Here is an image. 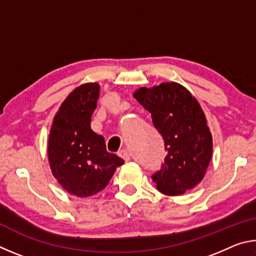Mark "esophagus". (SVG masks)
I'll return each mask as SVG.
<instances>
[{"mask_svg":"<svg viewBox=\"0 0 256 256\" xmlns=\"http://www.w3.org/2000/svg\"><path fill=\"white\" fill-rule=\"evenodd\" d=\"M118 156L120 158H123L125 162H128L130 157H131V156H130V152L126 149H122L120 151H118Z\"/></svg>","mask_w":256,"mask_h":256,"instance_id":"1","label":"esophagus"}]
</instances>
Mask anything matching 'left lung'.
<instances>
[{"label":"left lung","mask_w":256,"mask_h":256,"mask_svg":"<svg viewBox=\"0 0 256 256\" xmlns=\"http://www.w3.org/2000/svg\"><path fill=\"white\" fill-rule=\"evenodd\" d=\"M133 97L151 112L167 156L152 175L159 192L182 196L203 180L212 157V136L200 104L176 82L138 89Z\"/></svg>","instance_id":"1"}]
</instances>
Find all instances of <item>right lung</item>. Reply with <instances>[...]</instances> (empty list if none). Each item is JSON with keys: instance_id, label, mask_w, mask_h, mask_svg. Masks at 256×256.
<instances>
[{"instance_id": "add662e5", "label": "right lung", "mask_w": 256, "mask_h": 256, "mask_svg": "<svg viewBox=\"0 0 256 256\" xmlns=\"http://www.w3.org/2000/svg\"><path fill=\"white\" fill-rule=\"evenodd\" d=\"M100 86L84 84L68 94L56 112L48 138V162L60 186L72 196H92L110 183L124 160L106 150L105 138L90 122Z\"/></svg>"}]
</instances>
